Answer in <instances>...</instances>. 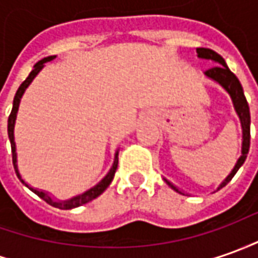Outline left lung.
<instances>
[{
	"label": "left lung",
	"mask_w": 258,
	"mask_h": 258,
	"mask_svg": "<svg viewBox=\"0 0 258 258\" xmlns=\"http://www.w3.org/2000/svg\"><path fill=\"white\" fill-rule=\"evenodd\" d=\"M196 53L199 57H203V59H210V60H213V62H217L219 64L216 66H213V68H210L205 72V75L208 76V78L213 79V80H216L219 85H222L226 89V92L230 94V97L233 100V104H234V108H236V113L239 114L240 117V121H241V128H243V147H241V157L237 161V164L236 166L233 168V171L230 172V175L226 178L222 183H220V186L217 189L223 188L226 186L232 178L236 175V172L239 171V168L243 164H244V161L247 158V154H248V148H250V108H248V103H247L246 97H244V92H243V87L240 85L239 79L236 78V75L230 72V69L227 68V64H226L225 59L222 57V56L216 53L215 50H212V49L208 48H198L196 49ZM165 182L173 189V190H176V192H179L178 189L173 186L171 182H168L165 179ZM180 194V192H179Z\"/></svg>",
	"instance_id": "obj_1"
}]
</instances>
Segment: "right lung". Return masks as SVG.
<instances>
[{
    "label": "right lung",
    "instance_id": "obj_1",
    "mask_svg": "<svg viewBox=\"0 0 258 258\" xmlns=\"http://www.w3.org/2000/svg\"><path fill=\"white\" fill-rule=\"evenodd\" d=\"M56 56H48V57H43L42 60L36 63L35 66H33V70L29 73V76L22 82V85L19 86V89L15 93V97H14V104H12V110H11V114L8 117V137H10V141H11V151H12V164H14V169H15V172H17V176L19 178V180L22 182V183H25L24 179L21 178V175H19L18 171V165H17V148H15V141H14V125H15V120H17V113H18V107H19V101H21V97H22V94L26 90V87L31 85V82H32L35 76L41 72V69L43 68V64L49 60H53ZM117 165H118V152H115V157H114V162H113V166L110 168V171L107 173L106 176L103 178V179L100 180L99 183L96 185V186H93L92 189H89V190H86L85 194H82V195L75 196V198H72L69 201H63V202H57V201H53L48 194H45L43 190H38V189H33L31 188L29 185H26L28 188L32 190L33 194H36V195L39 196L41 199H43L45 202L49 203L50 206H55L57 209H73V208H78V206H82V205H85V203L90 202L93 199H96L97 196L101 195L104 190L107 189V186L111 183V180L114 178V173L115 169H117Z\"/></svg>",
    "mask_w": 258,
    "mask_h": 258
}]
</instances>
